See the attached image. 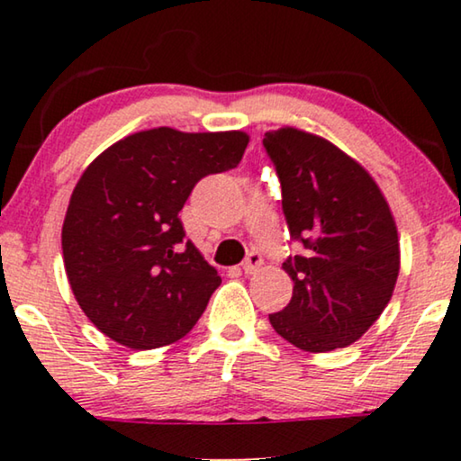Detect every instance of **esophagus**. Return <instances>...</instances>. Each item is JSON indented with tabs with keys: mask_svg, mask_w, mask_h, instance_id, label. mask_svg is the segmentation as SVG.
<instances>
[{
	"mask_svg": "<svg viewBox=\"0 0 461 461\" xmlns=\"http://www.w3.org/2000/svg\"><path fill=\"white\" fill-rule=\"evenodd\" d=\"M262 262H264V258H262L260 251H249L248 258H245V262H243V273L245 275H254L256 270L262 267Z\"/></svg>",
	"mask_w": 461,
	"mask_h": 461,
	"instance_id": "obj_1",
	"label": "esophagus"
}]
</instances>
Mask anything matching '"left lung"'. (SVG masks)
<instances>
[{
    "label": "left lung",
    "mask_w": 461,
    "mask_h": 461,
    "mask_svg": "<svg viewBox=\"0 0 461 461\" xmlns=\"http://www.w3.org/2000/svg\"><path fill=\"white\" fill-rule=\"evenodd\" d=\"M292 241L294 295L270 325L289 344L330 352L357 342L393 298L399 235L374 178L325 138L295 128L264 136Z\"/></svg>",
    "instance_id": "obj_1"
}]
</instances>
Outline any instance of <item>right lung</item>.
<instances>
[{
    "label": "right lung",
    "instance_id": "1",
    "mask_svg": "<svg viewBox=\"0 0 461 461\" xmlns=\"http://www.w3.org/2000/svg\"><path fill=\"white\" fill-rule=\"evenodd\" d=\"M243 131H138L94 159L62 224L68 283L104 336L136 350L178 342L220 283L185 239L180 210L194 185L243 159Z\"/></svg>",
    "mask_w": 461,
    "mask_h": 461
}]
</instances>
